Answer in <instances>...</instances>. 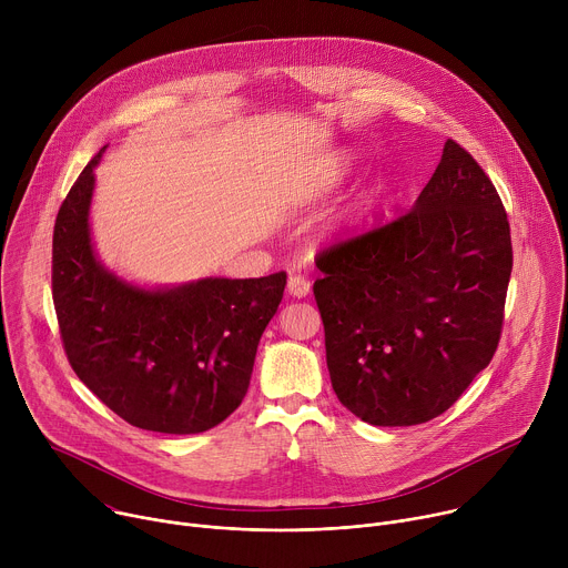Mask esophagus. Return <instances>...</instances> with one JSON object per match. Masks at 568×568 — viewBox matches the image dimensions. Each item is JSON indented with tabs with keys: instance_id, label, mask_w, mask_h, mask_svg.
Here are the masks:
<instances>
[{
	"instance_id": "esophagus-1",
	"label": "esophagus",
	"mask_w": 568,
	"mask_h": 568,
	"mask_svg": "<svg viewBox=\"0 0 568 568\" xmlns=\"http://www.w3.org/2000/svg\"><path fill=\"white\" fill-rule=\"evenodd\" d=\"M287 290H290L292 296L303 298V296L310 294V278H305V276H301V274H290Z\"/></svg>"
}]
</instances>
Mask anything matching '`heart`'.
<instances>
[{
  "mask_svg": "<svg viewBox=\"0 0 568 568\" xmlns=\"http://www.w3.org/2000/svg\"><path fill=\"white\" fill-rule=\"evenodd\" d=\"M351 169V156L348 154H339L335 161H333V169H331V182H337L339 178H344Z\"/></svg>",
  "mask_w": 568,
  "mask_h": 568,
  "instance_id": "1",
  "label": "heart"
}]
</instances>
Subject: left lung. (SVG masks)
<instances>
[{"label":"left lung","mask_w":568,"mask_h":568,"mask_svg":"<svg viewBox=\"0 0 568 568\" xmlns=\"http://www.w3.org/2000/svg\"><path fill=\"white\" fill-rule=\"evenodd\" d=\"M316 267L331 382L368 425L445 414L499 346L510 224L495 184L454 139L412 211L323 250Z\"/></svg>","instance_id":"1"}]
</instances>
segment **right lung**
Here are the masks:
<instances>
[{"label":"right lung","instance_id":"obj_1","mask_svg":"<svg viewBox=\"0 0 568 568\" xmlns=\"http://www.w3.org/2000/svg\"><path fill=\"white\" fill-rule=\"evenodd\" d=\"M103 150L73 182L53 226L51 287L67 359L132 427L180 436L213 429L250 388L287 274L159 290L121 281L97 258L90 233Z\"/></svg>","mask_w":568,"mask_h":568}]
</instances>
